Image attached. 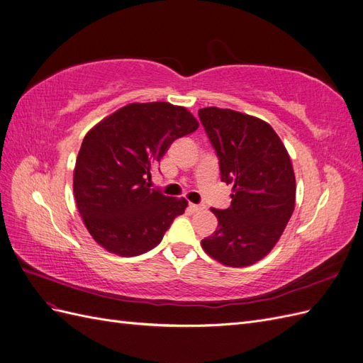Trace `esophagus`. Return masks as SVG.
Segmentation results:
<instances>
[{
  "instance_id": "obj_1",
  "label": "esophagus",
  "mask_w": 363,
  "mask_h": 363,
  "mask_svg": "<svg viewBox=\"0 0 363 363\" xmlns=\"http://www.w3.org/2000/svg\"><path fill=\"white\" fill-rule=\"evenodd\" d=\"M189 208H191L192 212H199V211H203L204 206H203V204H194V203H191V204H189Z\"/></svg>"
}]
</instances>
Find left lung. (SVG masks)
<instances>
[{"label": "left lung", "mask_w": 363, "mask_h": 363, "mask_svg": "<svg viewBox=\"0 0 363 363\" xmlns=\"http://www.w3.org/2000/svg\"><path fill=\"white\" fill-rule=\"evenodd\" d=\"M199 116L218 156L221 182L233 184L232 204L212 208L218 228L201 240L227 267H248L280 239L295 206V175L286 148L269 124L230 108L204 107Z\"/></svg>", "instance_id": "8db88e82"}]
</instances>
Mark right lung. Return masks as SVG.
<instances>
[{
    "instance_id": "1",
    "label": "right lung",
    "mask_w": 363,
    "mask_h": 363,
    "mask_svg": "<svg viewBox=\"0 0 363 363\" xmlns=\"http://www.w3.org/2000/svg\"><path fill=\"white\" fill-rule=\"evenodd\" d=\"M196 128L199 123L184 107L133 103L84 136L74 169V195L98 244L124 257L160 244L188 201L151 189V174L172 142Z\"/></svg>"
}]
</instances>
